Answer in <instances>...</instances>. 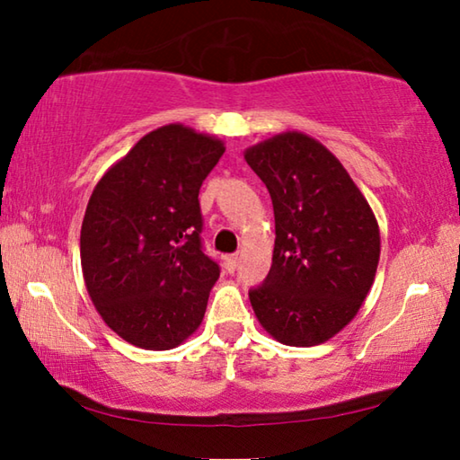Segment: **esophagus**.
Wrapping results in <instances>:
<instances>
[{
    "mask_svg": "<svg viewBox=\"0 0 460 460\" xmlns=\"http://www.w3.org/2000/svg\"><path fill=\"white\" fill-rule=\"evenodd\" d=\"M237 266H239V255L237 253H231V255H227V258H225V268H227L229 274H233V271L237 270Z\"/></svg>",
    "mask_w": 460,
    "mask_h": 460,
    "instance_id": "34e87169",
    "label": "esophagus"
}]
</instances>
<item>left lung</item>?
Returning <instances> with one entry per match:
<instances>
[{"label":"left lung","mask_w":460,"mask_h":460,"mask_svg":"<svg viewBox=\"0 0 460 460\" xmlns=\"http://www.w3.org/2000/svg\"><path fill=\"white\" fill-rule=\"evenodd\" d=\"M270 190L276 219L271 268L249 290L253 313L276 341L313 347L353 321L379 263V227L341 162L300 131L245 150Z\"/></svg>","instance_id":"left-lung-1"}]
</instances>
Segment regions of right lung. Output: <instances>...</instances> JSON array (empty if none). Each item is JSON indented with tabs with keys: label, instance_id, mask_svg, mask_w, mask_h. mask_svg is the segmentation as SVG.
Returning a JSON list of instances; mask_svg holds the SVG:
<instances>
[{
	"label": "right lung",
	"instance_id": "add662e5",
	"mask_svg": "<svg viewBox=\"0 0 460 460\" xmlns=\"http://www.w3.org/2000/svg\"><path fill=\"white\" fill-rule=\"evenodd\" d=\"M221 139L181 123L144 136L103 174L81 227V266L97 313L123 341L168 351L199 329L219 263L202 252L200 184Z\"/></svg>",
	"mask_w": 460,
	"mask_h": 460
}]
</instances>
